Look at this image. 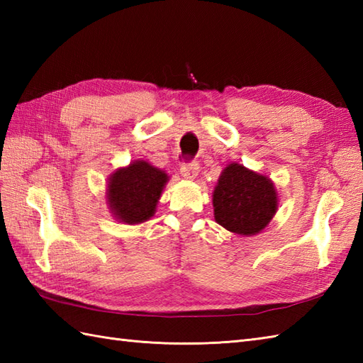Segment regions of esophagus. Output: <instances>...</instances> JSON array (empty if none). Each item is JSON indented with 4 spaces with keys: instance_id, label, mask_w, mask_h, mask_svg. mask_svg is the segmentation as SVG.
I'll return each instance as SVG.
<instances>
[{
    "instance_id": "1",
    "label": "esophagus",
    "mask_w": 363,
    "mask_h": 363,
    "mask_svg": "<svg viewBox=\"0 0 363 363\" xmlns=\"http://www.w3.org/2000/svg\"><path fill=\"white\" fill-rule=\"evenodd\" d=\"M198 173H199V165L196 164V162L181 165V174L186 177V179H195Z\"/></svg>"
}]
</instances>
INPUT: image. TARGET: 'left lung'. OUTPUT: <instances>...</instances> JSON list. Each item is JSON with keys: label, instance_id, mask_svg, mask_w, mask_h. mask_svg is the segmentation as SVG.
Returning <instances> with one entry per match:
<instances>
[{"label": "left lung", "instance_id": "1", "mask_svg": "<svg viewBox=\"0 0 363 363\" xmlns=\"http://www.w3.org/2000/svg\"><path fill=\"white\" fill-rule=\"evenodd\" d=\"M215 221L240 235H256L277 211V191L267 176L240 164L221 172L212 195Z\"/></svg>", "mask_w": 363, "mask_h": 363}]
</instances>
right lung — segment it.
Here are the masks:
<instances>
[{
    "instance_id": "1",
    "label": "right lung",
    "mask_w": 363,
    "mask_h": 363,
    "mask_svg": "<svg viewBox=\"0 0 363 363\" xmlns=\"http://www.w3.org/2000/svg\"><path fill=\"white\" fill-rule=\"evenodd\" d=\"M168 174L145 160L118 168L107 181V204L113 217L125 225L150 220L162 195Z\"/></svg>"
}]
</instances>
